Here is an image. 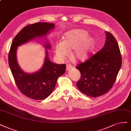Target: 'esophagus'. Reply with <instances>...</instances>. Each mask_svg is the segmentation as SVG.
I'll use <instances>...</instances> for the list:
<instances>
[{"instance_id": "1", "label": "esophagus", "mask_w": 131, "mask_h": 131, "mask_svg": "<svg viewBox=\"0 0 131 131\" xmlns=\"http://www.w3.org/2000/svg\"><path fill=\"white\" fill-rule=\"evenodd\" d=\"M72 68H73V67H72L71 65L70 64H68L67 66V67H66V70L67 71H69L70 70H71L72 69Z\"/></svg>"}]
</instances>
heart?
Instances as JSON below:
<instances>
[{
    "label": "heart",
    "mask_w": 131,
    "mask_h": 131,
    "mask_svg": "<svg viewBox=\"0 0 131 131\" xmlns=\"http://www.w3.org/2000/svg\"><path fill=\"white\" fill-rule=\"evenodd\" d=\"M87 36L88 33L86 31L81 29L67 32L63 40L56 44V56L60 59H63L67 56L68 50L73 49L71 55L76 60H83L86 58L95 44V40L93 37Z\"/></svg>",
    "instance_id": "b5f03b06"
}]
</instances>
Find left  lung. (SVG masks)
Returning <instances> with one entry per match:
<instances>
[{
  "label": "left lung",
  "instance_id": "obj_1",
  "mask_svg": "<svg viewBox=\"0 0 131 131\" xmlns=\"http://www.w3.org/2000/svg\"><path fill=\"white\" fill-rule=\"evenodd\" d=\"M106 42L101 50L76 67L81 73L77 87L82 93L95 97L107 93L113 85L122 58L115 37L105 31Z\"/></svg>",
  "mask_w": 131,
  "mask_h": 131
}]
</instances>
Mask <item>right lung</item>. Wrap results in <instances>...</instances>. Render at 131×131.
Wrapping results in <instances>:
<instances>
[{
    "label": "right lung",
    "mask_w": 131,
    "mask_h": 131,
    "mask_svg": "<svg viewBox=\"0 0 131 131\" xmlns=\"http://www.w3.org/2000/svg\"><path fill=\"white\" fill-rule=\"evenodd\" d=\"M55 24L37 23L25 26L18 34L12 42L8 53V64L17 87L25 96L34 100H42L51 94L55 87L58 77L65 73L66 64H58L49 60L48 50L51 44L46 41V57L42 67L32 73H26L21 69L17 59L18 47L36 39H46Z\"/></svg>",
    "instance_id": "obj_1"
}]
</instances>
